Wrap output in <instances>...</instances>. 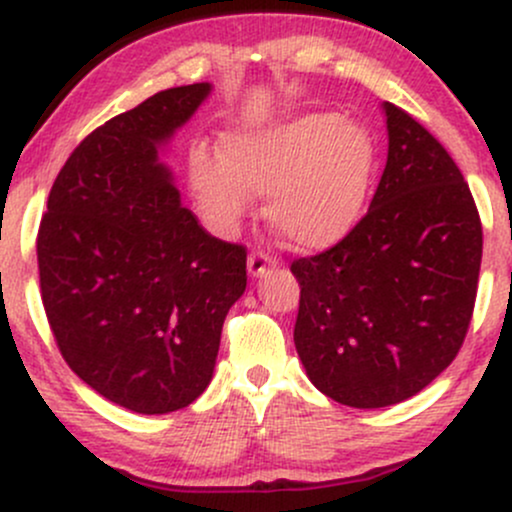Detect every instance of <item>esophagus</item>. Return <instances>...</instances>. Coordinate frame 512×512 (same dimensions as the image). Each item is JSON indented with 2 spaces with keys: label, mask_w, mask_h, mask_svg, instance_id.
I'll return each mask as SVG.
<instances>
[{
  "label": "esophagus",
  "mask_w": 512,
  "mask_h": 512,
  "mask_svg": "<svg viewBox=\"0 0 512 512\" xmlns=\"http://www.w3.org/2000/svg\"><path fill=\"white\" fill-rule=\"evenodd\" d=\"M276 267V260L272 255H267V252L257 250L252 252V255L248 257V272L252 279H257V276H264L269 272V269Z\"/></svg>",
  "instance_id": "34e87169"
}]
</instances>
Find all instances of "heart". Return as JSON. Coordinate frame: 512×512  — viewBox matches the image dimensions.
Listing matches in <instances>:
<instances>
[{"label": "heart", "instance_id": "b5f03b06", "mask_svg": "<svg viewBox=\"0 0 512 512\" xmlns=\"http://www.w3.org/2000/svg\"><path fill=\"white\" fill-rule=\"evenodd\" d=\"M221 154L190 156L192 190L211 226L233 231L250 214L252 195H267L272 228L310 252L342 243L358 226L378 166L368 129L332 110L228 132Z\"/></svg>", "mask_w": 512, "mask_h": 512}]
</instances>
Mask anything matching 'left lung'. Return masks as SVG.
I'll return each instance as SVG.
<instances>
[{"instance_id":"left-lung-1","label":"left lung","mask_w":512,"mask_h":512,"mask_svg":"<svg viewBox=\"0 0 512 512\" xmlns=\"http://www.w3.org/2000/svg\"><path fill=\"white\" fill-rule=\"evenodd\" d=\"M387 163L368 214L301 257L293 342L322 395L356 409L414 397L457 356L472 320L481 221L443 144L383 103Z\"/></svg>"}]
</instances>
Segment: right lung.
Instances as JSON below:
<instances>
[{
	"label": "right lung",
	"instance_id": "obj_1",
	"mask_svg": "<svg viewBox=\"0 0 512 512\" xmlns=\"http://www.w3.org/2000/svg\"><path fill=\"white\" fill-rule=\"evenodd\" d=\"M209 93L168 88L93 129L40 221V296L64 361L137 414L178 411L207 390L248 284L243 245L199 226L158 158Z\"/></svg>",
	"mask_w": 512,
	"mask_h": 512
}]
</instances>
